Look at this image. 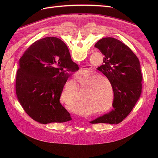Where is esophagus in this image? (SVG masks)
I'll return each instance as SVG.
<instances>
[{
	"instance_id": "1",
	"label": "esophagus",
	"mask_w": 158,
	"mask_h": 158,
	"mask_svg": "<svg viewBox=\"0 0 158 158\" xmlns=\"http://www.w3.org/2000/svg\"><path fill=\"white\" fill-rule=\"evenodd\" d=\"M91 70V68L89 66H84V67H82L81 70H80V72L82 73V72H85L86 71H90Z\"/></svg>"
}]
</instances>
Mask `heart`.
Masks as SVG:
<instances>
[{
  "label": "heart",
  "mask_w": 158,
  "mask_h": 158,
  "mask_svg": "<svg viewBox=\"0 0 158 158\" xmlns=\"http://www.w3.org/2000/svg\"><path fill=\"white\" fill-rule=\"evenodd\" d=\"M75 81L66 84L60 94L61 100L71 109L82 110V106L79 104L81 91L83 90L85 98L84 104L89 109L84 112L86 114H92L103 113L110 110L114 103V97L110 94L113 90L111 80L102 74L95 75L89 72L83 75H79Z\"/></svg>",
  "instance_id": "obj_1"
}]
</instances>
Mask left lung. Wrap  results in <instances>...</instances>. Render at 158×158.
Returning <instances> with one entry per match:
<instances>
[{"mask_svg":"<svg viewBox=\"0 0 158 158\" xmlns=\"http://www.w3.org/2000/svg\"><path fill=\"white\" fill-rule=\"evenodd\" d=\"M95 47L104 56L102 64L97 69L112 82L114 109L90 123H119L131 113L142 94L140 63L126 45L114 38H102Z\"/></svg>","mask_w":158,"mask_h":158,"instance_id":"8db88e82","label":"left lung"}]
</instances>
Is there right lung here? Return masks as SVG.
<instances>
[{
    "instance_id": "obj_1",
    "label": "right lung",
    "mask_w": 158,
    "mask_h": 158,
    "mask_svg": "<svg viewBox=\"0 0 158 158\" xmlns=\"http://www.w3.org/2000/svg\"><path fill=\"white\" fill-rule=\"evenodd\" d=\"M19 66L16 94L29 117L43 124L70 120L60 103V94L70 76L65 69L73 72L79 66L63 41L56 37L35 41L20 57Z\"/></svg>"
}]
</instances>
